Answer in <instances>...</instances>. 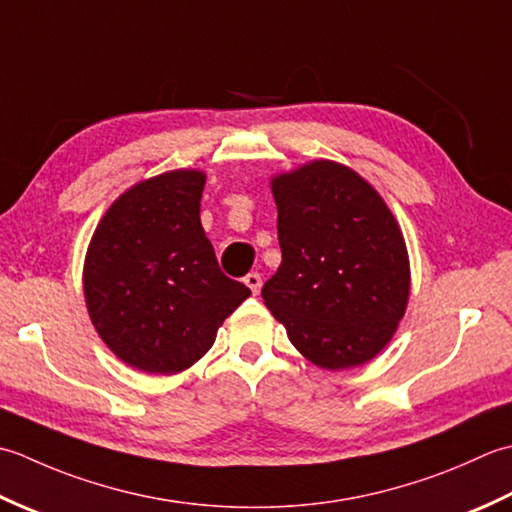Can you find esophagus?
Listing matches in <instances>:
<instances>
[{
	"label": "esophagus",
	"mask_w": 512,
	"mask_h": 512,
	"mask_svg": "<svg viewBox=\"0 0 512 512\" xmlns=\"http://www.w3.org/2000/svg\"><path fill=\"white\" fill-rule=\"evenodd\" d=\"M245 285L252 289V294L256 296L258 291H260V287H263V276H260L258 271H249V274L245 276Z\"/></svg>",
	"instance_id": "esophagus-1"
}]
</instances>
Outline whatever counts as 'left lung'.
<instances>
[{"mask_svg": "<svg viewBox=\"0 0 512 512\" xmlns=\"http://www.w3.org/2000/svg\"><path fill=\"white\" fill-rule=\"evenodd\" d=\"M283 263L263 300L322 369L371 360L409 302V256L380 194L353 170L314 161L271 181Z\"/></svg>", "mask_w": 512, "mask_h": 512, "instance_id": "left-lung-1", "label": "left lung"}]
</instances>
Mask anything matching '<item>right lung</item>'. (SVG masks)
<instances>
[{
  "label": "right lung",
  "mask_w": 512,
  "mask_h": 512,
  "mask_svg": "<svg viewBox=\"0 0 512 512\" xmlns=\"http://www.w3.org/2000/svg\"><path fill=\"white\" fill-rule=\"evenodd\" d=\"M203 187L196 170L137 183L110 205L88 247L92 325L114 356L145 373L192 367L252 294L218 267L201 225Z\"/></svg>",
  "instance_id": "right-lung-1"
}]
</instances>
